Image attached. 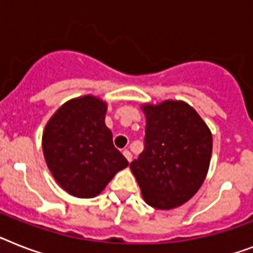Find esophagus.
I'll return each mask as SVG.
<instances>
[{
	"label": "esophagus",
	"mask_w": 253,
	"mask_h": 253,
	"mask_svg": "<svg viewBox=\"0 0 253 253\" xmlns=\"http://www.w3.org/2000/svg\"><path fill=\"white\" fill-rule=\"evenodd\" d=\"M123 156H125V157H126V160L128 162H131V160H132V155H131V152L130 151H123Z\"/></svg>",
	"instance_id": "34e87169"
}]
</instances>
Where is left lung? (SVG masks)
Here are the masks:
<instances>
[{
  "label": "left lung",
  "instance_id": "obj_1",
  "mask_svg": "<svg viewBox=\"0 0 253 253\" xmlns=\"http://www.w3.org/2000/svg\"><path fill=\"white\" fill-rule=\"evenodd\" d=\"M144 151L130 164L148 205L169 211L183 205L201 187L212 156V132L187 102L143 104Z\"/></svg>",
  "mask_w": 253,
  "mask_h": 253
}]
</instances>
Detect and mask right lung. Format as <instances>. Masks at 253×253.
Wrapping results in <instances>:
<instances>
[{
    "mask_svg": "<svg viewBox=\"0 0 253 253\" xmlns=\"http://www.w3.org/2000/svg\"><path fill=\"white\" fill-rule=\"evenodd\" d=\"M108 104L85 94L71 98L50 117L42 132V152L55 182L75 198L91 199L128 161L113 144L105 125Z\"/></svg>",
    "mask_w": 253,
    "mask_h": 253,
    "instance_id": "1",
    "label": "right lung"
}]
</instances>
